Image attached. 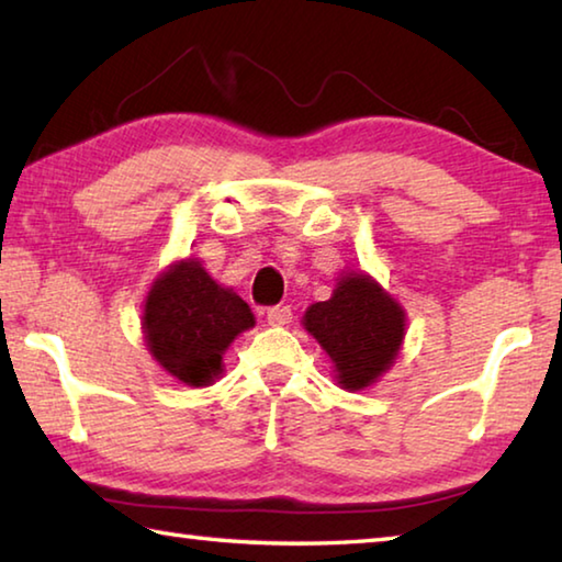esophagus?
<instances>
[{
	"instance_id": "esophagus-1",
	"label": "esophagus",
	"mask_w": 562,
	"mask_h": 562,
	"mask_svg": "<svg viewBox=\"0 0 562 562\" xmlns=\"http://www.w3.org/2000/svg\"><path fill=\"white\" fill-rule=\"evenodd\" d=\"M290 319H292V310L288 307V304H278V307H270L268 310V322H270L272 327L288 325Z\"/></svg>"
}]
</instances>
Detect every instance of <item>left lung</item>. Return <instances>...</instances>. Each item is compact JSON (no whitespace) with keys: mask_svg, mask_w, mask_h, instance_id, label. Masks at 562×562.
Listing matches in <instances>:
<instances>
[{"mask_svg":"<svg viewBox=\"0 0 562 562\" xmlns=\"http://www.w3.org/2000/svg\"><path fill=\"white\" fill-rule=\"evenodd\" d=\"M302 325L329 355L337 384L359 392L394 364L406 317L402 304L369 274L347 272L327 302L304 312Z\"/></svg>","mask_w":562,"mask_h":562,"instance_id":"8db88e82","label":"left lung"}]
</instances>
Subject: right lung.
<instances>
[{
	"label": "right lung",
	"instance_id": "1",
	"mask_svg": "<svg viewBox=\"0 0 562 562\" xmlns=\"http://www.w3.org/2000/svg\"><path fill=\"white\" fill-rule=\"evenodd\" d=\"M255 327L247 302L221 288L198 260H180L154 282L144 307L148 351L188 386L213 384L223 355L240 331Z\"/></svg>",
	"mask_w": 562,
	"mask_h": 562
}]
</instances>
